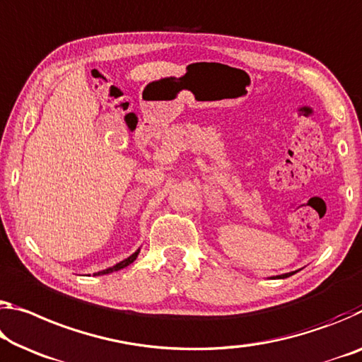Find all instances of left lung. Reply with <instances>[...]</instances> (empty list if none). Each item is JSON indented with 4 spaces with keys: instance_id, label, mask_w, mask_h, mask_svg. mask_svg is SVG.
Wrapping results in <instances>:
<instances>
[{
    "instance_id": "obj_1",
    "label": "left lung",
    "mask_w": 362,
    "mask_h": 362,
    "mask_svg": "<svg viewBox=\"0 0 362 362\" xmlns=\"http://www.w3.org/2000/svg\"><path fill=\"white\" fill-rule=\"evenodd\" d=\"M290 275H293V272H290V274H282V275H277V279H286V277H290Z\"/></svg>"
}]
</instances>
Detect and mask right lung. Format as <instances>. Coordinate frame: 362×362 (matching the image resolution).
I'll return each mask as SVG.
<instances>
[{"label": "right lung", "instance_id": "obj_1", "mask_svg": "<svg viewBox=\"0 0 362 362\" xmlns=\"http://www.w3.org/2000/svg\"><path fill=\"white\" fill-rule=\"evenodd\" d=\"M139 253H140V248L135 251L134 255L132 256H129L127 259H124V261H120V262H117L116 266H112V267H107V269H105V271H100V272H96V274H93V275H105V274H111V272H114V271H120V269H124V267H127L129 264H132L134 262L135 259H136V256H139Z\"/></svg>", "mask_w": 362, "mask_h": 362}]
</instances>
